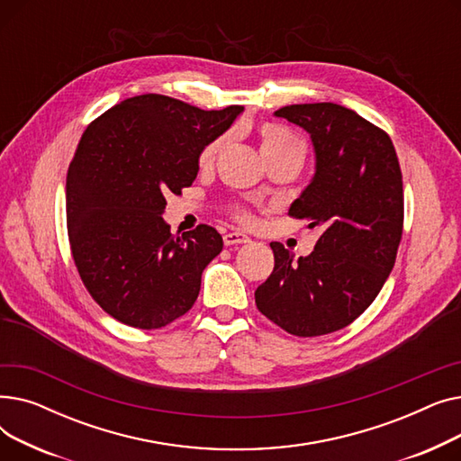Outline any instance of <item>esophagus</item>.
<instances>
[{
  "label": "esophagus",
  "mask_w": 461,
  "mask_h": 461,
  "mask_svg": "<svg viewBox=\"0 0 461 461\" xmlns=\"http://www.w3.org/2000/svg\"><path fill=\"white\" fill-rule=\"evenodd\" d=\"M249 235H245V233H240V231H230V233H226L224 235V245L226 247H231V245H245V243H249Z\"/></svg>",
  "instance_id": "obj_1"
}]
</instances>
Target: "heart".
<instances>
[{"label":"heart","instance_id":"1","mask_svg":"<svg viewBox=\"0 0 461 461\" xmlns=\"http://www.w3.org/2000/svg\"><path fill=\"white\" fill-rule=\"evenodd\" d=\"M224 145V136L216 138L212 141H209L205 148L200 153V166H211L212 160L216 158V155L221 153ZM259 151L263 155V158H271V157H280V155H294L301 160H304V143L292 132L287 131L282 125L276 123H265L259 129ZM237 216L240 221H249V214L245 211H237Z\"/></svg>","mask_w":461,"mask_h":461}]
</instances>
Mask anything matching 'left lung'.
Wrapping results in <instances>:
<instances>
[{"instance_id": "1", "label": "left lung", "mask_w": 461, "mask_h": 461, "mask_svg": "<svg viewBox=\"0 0 461 461\" xmlns=\"http://www.w3.org/2000/svg\"><path fill=\"white\" fill-rule=\"evenodd\" d=\"M310 134L316 174L289 207L321 228L312 254L271 243L275 269L256 289L258 310L295 336L340 330L389 278L403 228V183L393 140L357 112L292 104L275 112Z\"/></svg>"}]
</instances>
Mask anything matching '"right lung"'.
Segmentation results:
<instances>
[{"label": "right lung", "mask_w": 461, "mask_h": 461, "mask_svg": "<svg viewBox=\"0 0 461 461\" xmlns=\"http://www.w3.org/2000/svg\"><path fill=\"white\" fill-rule=\"evenodd\" d=\"M243 110L148 93L82 134L67 174L68 243L87 292L117 321L160 329L196 303L222 237L207 224L174 235L162 218L166 196L194 183L202 149Z\"/></svg>", "instance_id": "add662e5"}]
</instances>
